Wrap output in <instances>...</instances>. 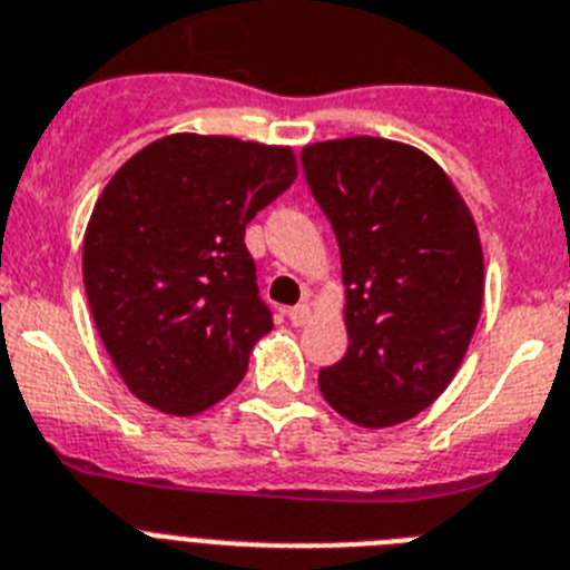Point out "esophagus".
Here are the masks:
<instances>
[{"mask_svg": "<svg viewBox=\"0 0 570 570\" xmlns=\"http://www.w3.org/2000/svg\"><path fill=\"white\" fill-rule=\"evenodd\" d=\"M309 318H313V309H309V304H298V307L289 309V322H293L295 327H304Z\"/></svg>", "mask_w": 570, "mask_h": 570, "instance_id": "esophagus-1", "label": "esophagus"}]
</instances>
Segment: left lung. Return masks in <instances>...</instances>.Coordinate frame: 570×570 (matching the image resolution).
<instances>
[{
  "mask_svg": "<svg viewBox=\"0 0 570 570\" xmlns=\"http://www.w3.org/2000/svg\"><path fill=\"white\" fill-rule=\"evenodd\" d=\"M342 255L347 353L318 389L344 420L389 429L455 380L484 304V252L446 170L376 136L301 150Z\"/></svg>",
  "mask_w": 570,
  "mask_h": 570,
  "instance_id": "obj_1",
  "label": "left lung"
}]
</instances>
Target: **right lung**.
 Masks as SVG:
<instances>
[{
  "label": "right lung",
  "mask_w": 570,
  "mask_h": 570,
  "mask_svg": "<svg viewBox=\"0 0 570 570\" xmlns=\"http://www.w3.org/2000/svg\"><path fill=\"white\" fill-rule=\"evenodd\" d=\"M295 176L293 147L174 132L100 190L83 234L86 298L141 403L194 417L246 376L272 315L243 237Z\"/></svg>",
  "instance_id": "right-lung-1"
}]
</instances>
